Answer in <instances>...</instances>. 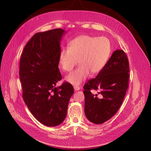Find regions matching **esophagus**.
<instances>
[{"mask_svg":"<svg viewBox=\"0 0 151 151\" xmlns=\"http://www.w3.org/2000/svg\"><path fill=\"white\" fill-rule=\"evenodd\" d=\"M73 88H74V89H75V91H79V90L80 89V86H73Z\"/></svg>","mask_w":151,"mask_h":151,"instance_id":"esophagus-1","label":"esophagus"}]
</instances>
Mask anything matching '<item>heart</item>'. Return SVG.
I'll return each instance as SVG.
<instances>
[{"label": "heart", "mask_w": 151, "mask_h": 151, "mask_svg": "<svg viewBox=\"0 0 151 151\" xmlns=\"http://www.w3.org/2000/svg\"><path fill=\"white\" fill-rule=\"evenodd\" d=\"M111 52V45L105 37L81 35L72 40L68 48H63L59 54V63L65 71H70L76 65L65 80L70 84L80 85L90 75L99 73L105 67Z\"/></svg>", "instance_id": "1"}]
</instances>
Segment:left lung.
Returning <instances> with one entry per match:
<instances>
[{"mask_svg": "<svg viewBox=\"0 0 151 151\" xmlns=\"http://www.w3.org/2000/svg\"><path fill=\"white\" fill-rule=\"evenodd\" d=\"M129 63L123 50H116L96 78L84 86V113L88 119L96 124L105 122L121 106L129 87ZM92 89L99 92L92 94Z\"/></svg>", "mask_w": 151, "mask_h": 151, "instance_id": "obj_1", "label": "left lung"}]
</instances>
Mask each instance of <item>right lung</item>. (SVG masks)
<instances>
[{
    "instance_id": "right-lung-1",
    "label": "right lung",
    "mask_w": 151,
    "mask_h": 151,
    "mask_svg": "<svg viewBox=\"0 0 151 151\" xmlns=\"http://www.w3.org/2000/svg\"><path fill=\"white\" fill-rule=\"evenodd\" d=\"M66 32L55 29L35 34L25 46L19 63L22 98L32 115L45 125L55 127L64 121L74 90L71 84L56 83L60 42Z\"/></svg>"
}]
</instances>
